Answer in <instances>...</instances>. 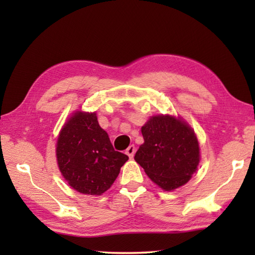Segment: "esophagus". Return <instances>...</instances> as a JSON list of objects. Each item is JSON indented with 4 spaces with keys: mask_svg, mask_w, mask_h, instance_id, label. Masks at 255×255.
Wrapping results in <instances>:
<instances>
[{
    "mask_svg": "<svg viewBox=\"0 0 255 255\" xmlns=\"http://www.w3.org/2000/svg\"><path fill=\"white\" fill-rule=\"evenodd\" d=\"M135 152H136L135 145H130V146H129V147L126 149V154H127L128 156L130 157V158H132V156H133V154H135Z\"/></svg>",
    "mask_w": 255,
    "mask_h": 255,
    "instance_id": "34e87169",
    "label": "esophagus"
}]
</instances>
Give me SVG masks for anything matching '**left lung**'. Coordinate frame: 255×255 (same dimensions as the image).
Masks as SVG:
<instances>
[{
  "instance_id": "obj_1",
  "label": "left lung",
  "mask_w": 255,
  "mask_h": 255,
  "mask_svg": "<svg viewBox=\"0 0 255 255\" xmlns=\"http://www.w3.org/2000/svg\"><path fill=\"white\" fill-rule=\"evenodd\" d=\"M144 144L135 161L149 179L165 191L184 185L197 171L199 143L193 129L173 116H153L143 127Z\"/></svg>"
}]
</instances>
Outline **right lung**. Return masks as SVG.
Here are the masks:
<instances>
[{"instance_id":"add662e5","label":"right lung","mask_w":255,"mask_h":255,"mask_svg":"<svg viewBox=\"0 0 255 255\" xmlns=\"http://www.w3.org/2000/svg\"><path fill=\"white\" fill-rule=\"evenodd\" d=\"M56 156L59 171L77 192L100 196L109 189L128 156L114 149L96 112L76 111L59 132Z\"/></svg>"}]
</instances>
